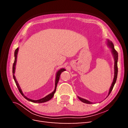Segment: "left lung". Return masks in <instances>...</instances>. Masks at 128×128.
Here are the masks:
<instances>
[{"label": "left lung", "mask_w": 128, "mask_h": 128, "mask_svg": "<svg viewBox=\"0 0 128 128\" xmlns=\"http://www.w3.org/2000/svg\"><path fill=\"white\" fill-rule=\"evenodd\" d=\"M107 44L109 46V47L111 48L112 50V52L113 55L114 56V77L113 79V81L112 82V86L110 88V91H109V93H108V96L110 95V92H112V90H113V87L114 86V85L116 83V81L117 80V77H118V52L116 51L114 48V44L113 42H112L111 41L108 40H107ZM78 99L80 100L81 102H84V103H86V104H92V102L88 101V100L83 99L82 98H80L79 96H78Z\"/></svg>", "instance_id": "1"}]
</instances>
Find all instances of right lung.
<instances>
[{"instance_id": "obj_1", "label": "right lung", "mask_w": 128, "mask_h": 128, "mask_svg": "<svg viewBox=\"0 0 128 128\" xmlns=\"http://www.w3.org/2000/svg\"><path fill=\"white\" fill-rule=\"evenodd\" d=\"M18 48H17L16 50H15V51L14 52V56H15V59H14V62L13 63V78L14 80V81L15 83H16V86L18 89V91H20V94H22V96H24V97L26 99V100H29V101L30 102H34V103H42V102H46L48 101V100H50V99H51L53 96H54V94H55L56 92V86H57V84L58 83V82H59V79H60V76L61 75V74L62 72H63L65 71L66 69H64V68H61L59 70H58V72H56V82H55V89L54 90V91H53L51 94H49L48 95L46 96H45L44 98H42L40 99H39V100H32V99H30L28 98H27L26 96H25L24 95V94H23V92L21 90V89L20 88V86H19L18 84V82H17L16 80V78H15V77L14 76V73H15V66H16V59H17V55H18Z\"/></svg>"}]
</instances>
